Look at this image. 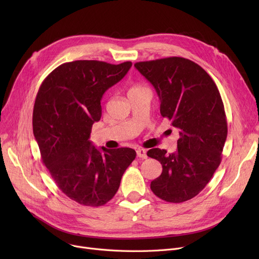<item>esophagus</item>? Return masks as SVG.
<instances>
[{"mask_svg": "<svg viewBox=\"0 0 259 259\" xmlns=\"http://www.w3.org/2000/svg\"><path fill=\"white\" fill-rule=\"evenodd\" d=\"M137 155H138V157L145 159V158H147V151L143 148H139L137 150Z\"/></svg>", "mask_w": 259, "mask_h": 259, "instance_id": "34e87169", "label": "esophagus"}]
</instances>
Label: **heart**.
<instances>
[{
  "instance_id": "b5f03b06",
  "label": "heart",
  "mask_w": 259,
  "mask_h": 259,
  "mask_svg": "<svg viewBox=\"0 0 259 259\" xmlns=\"http://www.w3.org/2000/svg\"><path fill=\"white\" fill-rule=\"evenodd\" d=\"M143 89H146L142 86H132L130 89H129V93L131 92H135V91H140V90H143Z\"/></svg>"
}]
</instances>
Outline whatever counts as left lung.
<instances>
[{"mask_svg":"<svg viewBox=\"0 0 259 259\" xmlns=\"http://www.w3.org/2000/svg\"><path fill=\"white\" fill-rule=\"evenodd\" d=\"M135 68L156 90L160 114L180 130L176 151L147 152L162 172L151 182L162 200L183 202L196 196L222 161L228 126L224 103L214 80L196 63L180 57L139 62Z\"/></svg>","mask_w":259,"mask_h":259,"instance_id":"1","label":"left lung"}]
</instances>
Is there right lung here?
I'll return each instance as SVG.
<instances>
[{
  "label": "right lung",
  "instance_id": "obj_1",
  "mask_svg": "<svg viewBox=\"0 0 259 259\" xmlns=\"http://www.w3.org/2000/svg\"><path fill=\"white\" fill-rule=\"evenodd\" d=\"M131 66L87 60L65 63L38 89L32 126L42 160L61 191L79 205L100 207L110 200L137 156L131 148L98 149L89 141L92 125L102 116L104 93Z\"/></svg>",
  "mask_w": 259,
  "mask_h": 259
}]
</instances>
